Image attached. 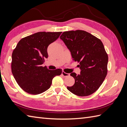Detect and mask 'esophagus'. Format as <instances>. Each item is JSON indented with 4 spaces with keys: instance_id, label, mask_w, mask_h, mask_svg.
<instances>
[{
    "instance_id": "esophagus-1",
    "label": "esophagus",
    "mask_w": 127,
    "mask_h": 127,
    "mask_svg": "<svg viewBox=\"0 0 127 127\" xmlns=\"http://www.w3.org/2000/svg\"><path fill=\"white\" fill-rule=\"evenodd\" d=\"M62 75H63L64 77H67V76H70V74L66 73V72H65L64 71H62Z\"/></svg>"
}]
</instances>
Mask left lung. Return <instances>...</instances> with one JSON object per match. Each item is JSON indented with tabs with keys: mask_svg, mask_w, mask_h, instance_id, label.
<instances>
[{
	"mask_svg": "<svg viewBox=\"0 0 127 127\" xmlns=\"http://www.w3.org/2000/svg\"><path fill=\"white\" fill-rule=\"evenodd\" d=\"M70 51L73 61L80 63V74H70L74 85L67 89L75 95H90L98 90L106 77L108 56L101 40L88 32H64L60 36Z\"/></svg>",
	"mask_w": 127,
	"mask_h": 127,
	"instance_id": "8db88e82",
	"label": "left lung"
}]
</instances>
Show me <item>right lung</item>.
Returning a JSON list of instances; mask_svg holds the SVG:
<instances>
[{
	"instance_id": "right-lung-1",
	"label": "right lung",
	"mask_w": 127,
	"mask_h": 127,
	"mask_svg": "<svg viewBox=\"0 0 127 127\" xmlns=\"http://www.w3.org/2000/svg\"><path fill=\"white\" fill-rule=\"evenodd\" d=\"M62 32H37L22 38L12 54L11 71L16 82L26 92L39 94L51 87L53 77L60 75L61 69L48 70L42 66L47 58V47Z\"/></svg>"
}]
</instances>
